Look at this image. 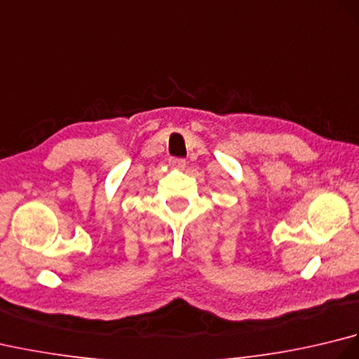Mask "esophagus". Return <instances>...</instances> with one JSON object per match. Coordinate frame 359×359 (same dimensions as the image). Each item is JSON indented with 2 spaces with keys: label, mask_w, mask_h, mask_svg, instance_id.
<instances>
[{
  "label": "esophagus",
  "mask_w": 359,
  "mask_h": 359,
  "mask_svg": "<svg viewBox=\"0 0 359 359\" xmlns=\"http://www.w3.org/2000/svg\"><path fill=\"white\" fill-rule=\"evenodd\" d=\"M170 165L172 166V168H184L185 165H187V162H185V158H180V157H171L170 158Z\"/></svg>",
  "instance_id": "esophagus-1"
}]
</instances>
